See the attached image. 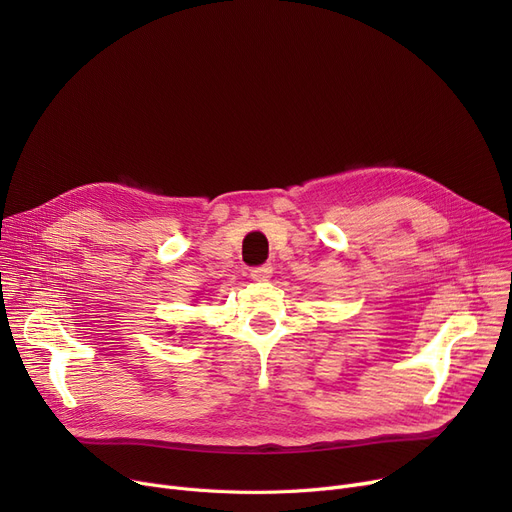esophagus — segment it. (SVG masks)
<instances>
[{"label":"esophagus","mask_w":512,"mask_h":512,"mask_svg":"<svg viewBox=\"0 0 512 512\" xmlns=\"http://www.w3.org/2000/svg\"><path fill=\"white\" fill-rule=\"evenodd\" d=\"M251 278L253 280H257V282H265V280H270L272 278V265H257V267H253L251 270Z\"/></svg>","instance_id":"1"}]
</instances>
